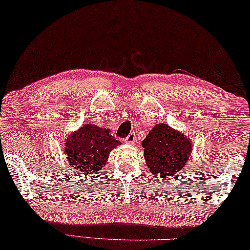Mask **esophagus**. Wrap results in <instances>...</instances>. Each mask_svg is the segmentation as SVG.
Segmentation results:
<instances>
[{
  "instance_id": "esophagus-1",
  "label": "esophagus",
  "mask_w": 250,
  "mask_h": 250,
  "mask_svg": "<svg viewBox=\"0 0 250 250\" xmlns=\"http://www.w3.org/2000/svg\"><path fill=\"white\" fill-rule=\"evenodd\" d=\"M126 144H129V145H133V144H135V142H136V134L135 133H130L127 137L125 138L124 141Z\"/></svg>"
}]
</instances>
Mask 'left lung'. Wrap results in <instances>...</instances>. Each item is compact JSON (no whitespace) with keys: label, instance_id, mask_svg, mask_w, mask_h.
I'll list each match as a JSON object with an SVG mask.
<instances>
[{"label":"left lung","instance_id":"8db88e82","mask_svg":"<svg viewBox=\"0 0 250 250\" xmlns=\"http://www.w3.org/2000/svg\"><path fill=\"white\" fill-rule=\"evenodd\" d=\"M146 165L157 178H171L185 171L192 154L191 139L180 130L159 123L142 143Z\"/></svg>","mask_w":250,"mask_h":250}]
</instances>
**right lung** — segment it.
I'll list each match as a JSON object with an SVG mask.
<instances>
[{
  "mask_svg": "<svg viewBox=\"0 0 250 250\" xmlns=\"http://www.w3.org/2000/svg\"><path fill=\"white\" fill-rule=\"evenodd\" d=\"M121 142L112 136L111 130L89 123L65 138L63 152L74 172L93 176L106 165L109 154Z\"/></svg>",
  "mask_w": 250,
  "mask_h": 250,
  "instance_id": "right-lung-1",
  "label": "right lung"
}]
</instances>
